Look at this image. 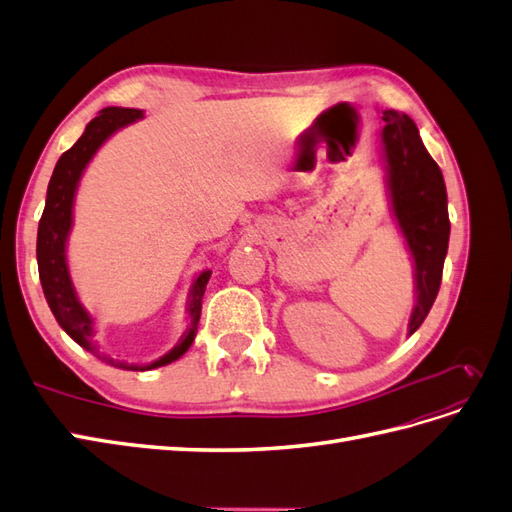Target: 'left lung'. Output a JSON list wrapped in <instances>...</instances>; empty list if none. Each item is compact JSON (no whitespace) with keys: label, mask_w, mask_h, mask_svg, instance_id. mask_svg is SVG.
I'll return each instance as SVG.
<instances>
[{"label":"left lung","mask_w":512,"mask_h":512,"mask_svg":"<svg viewBox=\"0 0 512 512\" xmlns=\"http://www.w3.org/2000/svg\"><path fill=\"white\" fill-rule=\"evenodd\" d=\"M382 130L393 211L414 258L416 305L410 333L421 327L438 297L451 237L446 185L440 166L427 153L414 121L397 111H384Z\"/></svg>","instance_id":"left-lung-1"}]
</instances>
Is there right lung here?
I'll return each instance as SVG.
<instances>
[{"label": "right lung", "mask_w": 512, "mask_h": 512, "mask_svg": "<svg viewBox=\"0 0 512 512\" xmlns=\"http://www.w3.org/2000/svg\"><path fill=\"white\" fill-rule=\"evenodd\" d=\"M141 117H143V111H138V108L108 106L98 117H94L87 123L83 136L66 153H61V158L55 164L53 177L49 181V190H46V205L38 224L36 258H38V273H40V284L44 290L46 303H49L53 316L59 322V327L64 329L76 344L83 346L85 350H91L94 354L96 350H94V344H91V339H94V327H91L89 314L81 307L79 299H76V292L72 288L68 265H66V239L72 224L74 192H76V185H79L83 168L91 158H94V153L106 138L115 130L128 126V123ZM209 277H211V271H203L192 284V292H190L192 301L188 309L190 327L183 333L181 342L173 350L160 356L158 361L143 367L113 361L111 356H102V359L119 369H132V371H145V369L162 367L177 361L194 342L196 324L200 318V303H203V294H205Z\"/></svg>", "instance_id": "obj_1"}]
</instances>
